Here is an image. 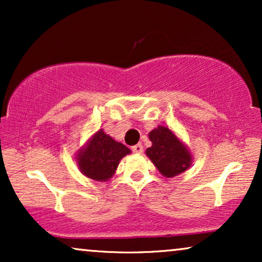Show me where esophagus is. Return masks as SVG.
<instances>
[{
  "instance_id": "1",
  "label": "esophagus",
  "mask_w": 262,
  "mask_h": 262,
  "mask_svg": "<svg viewBox=\"0 0 262 262\" xmlns=\"http://www.w3.org/2000/svg\"><path fill=\"white\" fill-rule=\"evenodd\" d=\"M132 151L136 154H142L143 152V145L142 144H136L132 146Z\"/></svg>"
}]
</instances>
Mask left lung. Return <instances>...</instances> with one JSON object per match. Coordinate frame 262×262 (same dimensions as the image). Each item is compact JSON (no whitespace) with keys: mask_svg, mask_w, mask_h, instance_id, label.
Masks as SVG:
<instances>
[{"mask_svg":"<svg viewBox=\"0 0 262 262\" xmlns=\"http://www.w3.org/2000/svg\"><path fill=\"white\" fill-rule=\"evenodd\" d=\"M149 138L152 145L145 154L164 177H177L191 167L189 150L169 128L157 126L149 132Z\"/></svg>","mask_w":262,"mask_h":262,"instance_id":"8db88e82","label":"left lung"}]
</instances>
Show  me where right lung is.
I'll return each instance as SVG.
<instances>
[{
  "mask_svg": "<svg viewBox=\"0 0 262 262\" xmlns=\"http://www.w3.org/2000/svg\"><path fill=\"white\" fill-rule=\"evenodd\" d=\"M131 150L99 130L78 150L76 156L81 173L96 181H107L116 173L118 164Z\"/></svg>",
  "mask_w": 262,
  "mask_h": 262,
  "instance_id": "add662e5",
  "label": "right lung"
}]
</instances>
